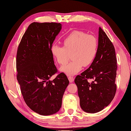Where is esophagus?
<instances>
[{"instance_id":"34e87169","label":"esophagus","mask_w":131,"mask_h":131,"mask_svg":"<svg viewBox=\"0 0 131 131\" xmlns=\"http://www.w3.org/2000/svg\"><path fill=\"white\" fill-rule=\"evenodd\" d=\"M68 79L69 80V82H70V83H72L74 80V78L73 77H68Z\"/></svg>"}]
</instances>
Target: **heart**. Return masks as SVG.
Instances as JSON below:
<instances>
[{
	"mask_svg": "<svg viewBox=\"0 0 131 131\" xmlns=\"http://www.w3.org/2000/svg\"><path fill=\"white\" fill-rule=\"evenodd\" d=\"M63 47L53 44L51 53L60 65L69 60L70 55L73 61L60 68L68 75H74L79 72L82 66H87L93 62L97 53L98 40L95 36L75 30L62 40Z\"/></svg>",
	"mask_w": 131,
	"mask_h": 131,
	"instance_id": "b5f03b06",
	"label": "heart"
}]
</instances>
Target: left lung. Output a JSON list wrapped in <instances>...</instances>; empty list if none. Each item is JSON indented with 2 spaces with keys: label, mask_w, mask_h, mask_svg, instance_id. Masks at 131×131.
<instances>
[{
  "label": "left lung",
  "mask_w": 131,
  "mask_h": 131,
  "mask_svg": "<svg viewBox=\"0 0 131 131\" xmlns=\"http://www.w3.org/2000/svg\"><path fill=\"white\" fill-rule=\"evenodd\" d=\"M97 53L91 66L75 79L80 105L86 113H96L107 106L115 96L117 70L115 48L101 27ZM93 79L91 83L88 79Z\"/></svg>",
  "instance_id": "obj_1"
}]
</instances>
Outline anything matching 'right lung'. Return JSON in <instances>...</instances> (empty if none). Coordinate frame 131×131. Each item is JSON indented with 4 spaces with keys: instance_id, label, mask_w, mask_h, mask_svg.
I'll use <instances>...</instances> for the list:
<instances>
[{
    "instance_id": "obj_1",
    "label": "right lung",
    "mask_w": 131,
    "mask_h": 131,
    "mask_svg": "<svg viewBox=\"0 0 131 131\" xmlns=\"http://www.w3.org/2000/svg\"><path fill=\"white\" fill-rule=\"evenodd\" d=\"M61 27L60 23L31 24L17 52V79L23 98L32 111L41 115H52L60 110L69 83L63 73L49 80L57 72L51 47Z\"/></svg>"
}]
</instances>
